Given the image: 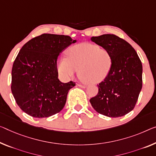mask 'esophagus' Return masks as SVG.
Returning a JSON list of instances; mask_svg holds the SVG:
<instances>
[{
  "mask_svg": "<svg viewBox=\"0 0 156 156\" xmlns=\"http://www.w3.org/2000/svg\"><path fill=\"white\" fill-rule=\"evenodd\" d=\"M79 87H81V88H86V86H85V85H81V84H78L77 85Z\"/></svg>",
  "mask_w": 156,
  "mask_h": 156,
  "instance_id": "1",
  "label": "esophagus"
}]
</instances>
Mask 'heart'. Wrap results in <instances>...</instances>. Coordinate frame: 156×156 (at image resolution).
I'll return each instance as SVG.
<instances>
[{"instance_id": "obj_1", "label": "heart", "mask_w": 156, "mask_h": 156, "mask_svg": "<svg viewBox=\"0 0 156 156\" xmlns=\"http://www.w3.org/2000/svg\"><path fill=\"white\" fill-rule=\"evenodd\" d=\"M67 57H60L58 71L68 80L75 75L83 81L98 83L107 77L112 70L113 58L111 51L93 43L83 42L74 45L67 51Z\"/></svg>"}]
</instances>
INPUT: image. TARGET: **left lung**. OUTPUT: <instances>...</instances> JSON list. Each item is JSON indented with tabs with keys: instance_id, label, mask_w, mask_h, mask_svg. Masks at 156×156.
<instances>
[{
	"instance_id": "left-lung-1",
	"label": "left lung",
	"mask_w": 156,
	"mask_h": 156,
	"mask_svg": "<svg viewBox=\"0 0 156 156\" xmlns=\"http://www.w3.org/2000/svg\"><path fill=\"white\" fill-rule=\"evenodd\" d=\"M92 42L111 51L112 70L98 85V93L90 98L95 111L108 117L123 116L135 107L142 88V64L135 49L113 34L90 38Z\"/></svg>"
}]
</instances>
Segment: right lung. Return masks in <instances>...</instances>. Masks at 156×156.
I'll return each instance as SVG.
<instances>
[{"label": "right lung", "mask_w": 156, "mask_h": 156, "mask_svg": "<svg viewBox=\"0 0 156 156\" xmlns=\"http://www.w3.org/2000/svg\"><path fill=\"white\" fill-rule=\"evenodd\" d=\"M75 42L68 35L42 34L21 47L12 69L11 90L25 113L46 118L63 109L68 91L75 83L58 80L57 59Z\"/></svg>", "instance_id": "1"}]
</instances>
